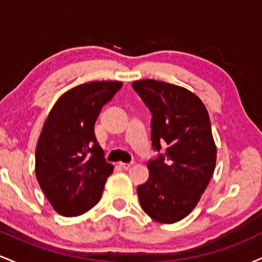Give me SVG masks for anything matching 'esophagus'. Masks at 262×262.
<instances>
[{
  "mask_svg": "<svg viewBox=\"0 0 262 262\" xmlns=\"http://www.w3.org/2000/svg\"><path fill=\"white\" fill-rule=\"evenodd\" d=\"M134 165V162H121V166L124 170H129Z\"/></svg>",
  "mask_w": 262,
  "mask_h": 262,
  "instance_id": "1",
  "label": "esophagus"
}]
</instances>
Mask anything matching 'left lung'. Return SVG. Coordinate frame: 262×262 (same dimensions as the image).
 I'll return each instance as SVG.
<instances>
[{
    "label": "left lung",
    "mask_w": 262,
    "mask_h": 262,
    "mask_svg": "<svg viewBox=\"0 0 262 262\" xmlns=\"http://www.w3.org/2000/svg\"><path fill=\"white\" fill-rule=\"evenodd\" d=\"M132 86L152 114V148L167 144L165 155L148 162V181L138 186L140 206L159 223H176L194 209L214 172L208 111L185 87L150 79Z\"/></svg>",
    "instance_id": "1"
}]
</instances>
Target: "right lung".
Wrapping results in <instances>:
<instances>
[{"label":"right lung","mask_w":262,"mask_h":262,"mask_svg":"<svg viewBox=\"0 0 262 262\" xmlns=\"http://www.w3.org/2000/svg\"><path fill=\"white\" fill-rule=\"evenodd\" d=\"M122 86L121 81H92L74 87L60 96L44 123L35 149V176L64 217L95 207L113 172L93 128L102 107Z\"/></svg>","instance_id":"obj_1"}]
</instances>
